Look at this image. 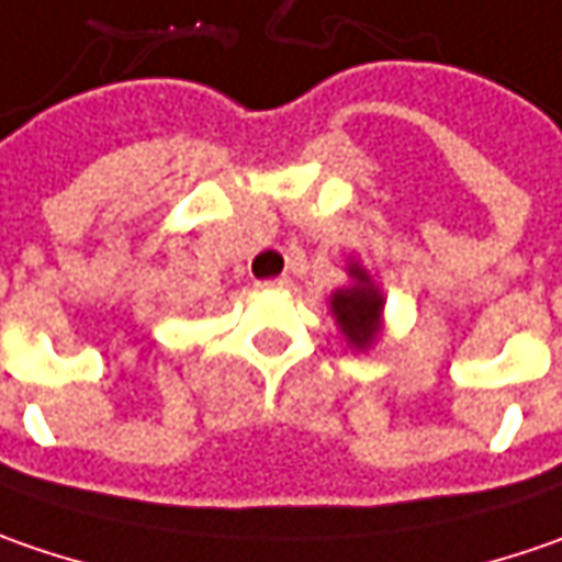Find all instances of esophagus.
Returning <instances> with one entry per match:
<instances>
[{
  "instance_id": "esophagus-1",
  "label": "esophagus",
  "mask_w": 562,
  "mask_h": 562,
  "mask_svg": "<svg viewBox=\"0 0 562 562\" xmlns=\"http://www.w3.org/2000/svg\"><path fill=\"white\" fill-rule=\"evenodd\" d=\"M289 285H292L289 277H273V280L260 282V289H267V292H282V289H289Z\"/></svg>"
}]
</instances>
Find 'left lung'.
Listing matches in <instances>:
<instances>
[{"mask_svg":"<svg viewBox=\"0 0 562 562\" xmlns=\"http://www.w3.org/2000/svg\"><path fill=\"white\" fill-rule=\"evenodd\" d=\"M349 285L336 289L329 295V311L336 317V327L342 329L346 342L364 352L380 339V327H383V292L378 282L371 280V273L358 263L349 260Z\"/></svg>","mask_w":562,"mask_h":562,"instance_id":"1","label":"left lung"}]
</instances>
